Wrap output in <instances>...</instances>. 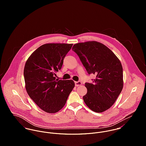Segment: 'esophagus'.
I'll list each match as a JSON object with an SVG mask.
<instances>
[{"label": "esophagus", "instance_id": "obj_1", "mask_svg": "<svg viewBox=\"0 0 146 146\" xmlns=\"http://www.w3.org/2000/svg\"><path fill=\"white\" fill-rule=\"evenodd\" d=\"M75 86H79V85H82V82H81L80 81H79V82H75Z\"/></svg>", "mask_w": 146, "mask_h": 146}]
</instances>
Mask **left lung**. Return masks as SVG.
<instances>
[{"instance_id": "left-lung-1", "label": "left lung", "mask_w": 146, "mask_h": 146, "mask_svg": "<svg viewBox=\"0 0 146 146\" xmlns=\"http://www.w3.org/2000/svg\"><path fill=\"white\" fill-rule=\"evenodd\" d=\"M72 50L79 56L89 75L94 74L93 83H85L87 93L84 102L92 111L102 112L116 101L123 88L121 63L104 44L87 42L74 45Z\"/></svg>"}]
</instances>
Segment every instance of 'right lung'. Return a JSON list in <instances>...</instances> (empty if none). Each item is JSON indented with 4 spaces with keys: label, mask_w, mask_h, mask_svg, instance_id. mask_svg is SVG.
Masks as SVG:
<instances>
[{
    "label": "right lung",
    "mask_w": 146,
    "mask_h": 146,
    "mask_svg": "<svg viewBox=\"0 0 146 146\" xmlns=\"http://www.w3.org/2000/svg\"><path fill=\"white\" fill-rule=\"evenodd\" d=\"M72 46V44H44L31 54L25 64L23 75L27 94L48 113L62 109L75 86L72 80L55 77Z\"/></svg>",
    "instance_id": "add662e5"
}]
</instances>
